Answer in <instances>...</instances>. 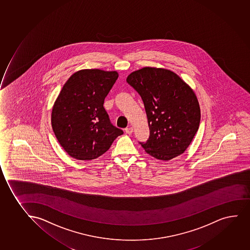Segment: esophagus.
<instances>
[{"instance_id": "34e87169", "label": "esophagus", "mask_w": 250, "mask_h": 250, "mask_svg": "<svg viewBox=\"0 0 250 250\" xmlns=\"http://www.w3.org/2000/svg\"><path fill=\"white\" fill-rule=\"evenodd\" d=\"M125 132H126V133H127V134H131V133L133 132V128L131 127V126L126 127V129H125Z\"/></svg>"}]
</instances>
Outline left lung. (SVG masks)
Instances as JSON below:
<instances>
[{
  "label": "left lung",
  "instance_id": "obj_1",
  "mask_svg": "<svg viewBox=\"0 0 250 250\" xmlns=\"http://www.w3.org/2000/svg\"><path fill=\"white\" fill-rule=\"evenodd\" d=\"M126 82L144 102L150 135L145 144H140L146 153L163 161L181 155L200 123L195 92L167 69L146 66L128 75Z\"/></svg>",
  "mask_w": 250,
  "mask_h": 250
}]
</instances>
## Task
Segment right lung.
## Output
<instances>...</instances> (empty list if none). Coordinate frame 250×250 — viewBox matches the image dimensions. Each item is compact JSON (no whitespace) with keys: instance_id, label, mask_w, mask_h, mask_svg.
<instances>
[{"instance_id":"right-lung-1","label":"right lung","mask_w":250,"mask_h":250,"mask_svg":"<svg viewBox=\"0 0 250 250\" xmlns=\"http://www.w3.org/2000/svg\"><path fill=\"white\" fill-rule=\"evenodd\" d=\"M118 78L116 71L83 69L62 86L52 107V126L61 146L72 158H98L124 133L111 124L104 107Z\"/></svg>"}]
</instances>
